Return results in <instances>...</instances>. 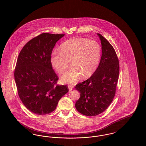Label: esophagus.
Returning <instances> with one entry per match:
<instances>
[{
	"label": "esophagus",
	"mask_w": 146,
	"mask_h": 146,
	"mask_svg": "<svg viewBox=\"0 0 146 146\" xmlns=\"http://www.w3.org/2000/svg\"><path fill=\"white\" fill-rule=\"evenodd\" d=\"M74 88V86L72 85H68V89H69V90H72V89H73Z\"/></svg>",
	"instance_id": "obj_1"
}]
</instances>
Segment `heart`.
Listing matches in <instances>:
<instances>
[{"mask_svg": "<svg viewBox=\"0 0 146 146\" xmlns=\"http://www.w3.org/2000/svg\"><path fill=\"white\" fill-rule=\"evenodd\" d=\"M60 52H53L51 57V63L56 71L63 74L70 62L72 66L61 78L64 84L76 83L82 76L83 78L91 76L97 70L101 56L100 45L84 38H72L63 42Z\"/></svg>", "mask_w": 146, "mask_h": 146, "instance_id": "heart-1", "label": "heart"}]
</instances>
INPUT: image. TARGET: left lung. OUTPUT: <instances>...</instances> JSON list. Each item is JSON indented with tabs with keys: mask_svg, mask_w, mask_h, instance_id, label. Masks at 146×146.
<instances>
[{
	"mask_svg": "<svg viewBox=\"0 0 146 146\" xmlns=\"http://www.w3.org/2000/svg\"><path fill=\"white\" fill-rule=\"evenodd\" d=\"M102 45V56L97 70L91 76L76 86L80 96L76 110L86 116L104 111L115 96L119 74V63L115 51L104 37L97 33Z\"/></svg>",
	"mask_w": 146,
	"mask_h": 146,
	"instance_id": "8db88e82",
	"label": "left lung"
}]
</instances>
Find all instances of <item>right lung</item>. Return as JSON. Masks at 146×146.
<instances>
[{
	"label": "right lung",
	"instance_id": "obj_1",
	"mask_svg": "<svg viewBox=\"0 0 146 146\" xmlns=\"http://www.w3.org/2000/svg\"><path fill=\"white\" fill-rule=\"evenodd\" d=\"M64 35L42 33L26 43L18 56L14 72L18 95L33 113H51L69 91L66 85L57 84L58 77L50 61L56 42Z\"/></svg>",
	"mask_w": 146,
	"mask_h": 146
}]
</instances>
